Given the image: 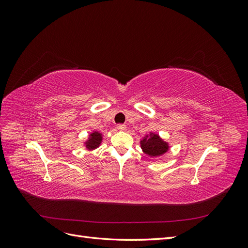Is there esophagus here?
Wrapping results in <instances>:
<instances>
[{
	"mask_svg": "<svg viewBox=\"0 0 248 248\" xmlns=\"http://www.w3.org/2000/svg\"><path fill=\"white\" fill-rule=\"evenodd\" d=\"M117 128L119 130H125L126 129V125L125 124H118L117 125Z\"/></svg>",
	"mask_w": 248,
	"mask_h": 248,
	"instance_id": "34e87169",
	"label": "esophagus"
}]
</instances>
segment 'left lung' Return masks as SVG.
I'll list each match as a JSON object with an SVG mask.
<instances>
[{"mask_svg":"<svg viewBox=\"0 0 248 248\" xmlns=\"http://www.w3.org/2000/svg\"><path fill=\"white\" fill-rule=\"evenodd\" d=\"M140 147L146 154L151 157H157L166 153L169 150L168 142L163 141L158 134L150 133V136H146L144 140H140Z\"/></svg>","mask_w":248,"mask_h":248,"instance_id":"obj_1","label":"left lung"}]
</instances>
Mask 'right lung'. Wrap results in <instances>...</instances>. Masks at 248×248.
<instances>
[{
    "label": "right lung",
    "mask_w": 248,
    "mask_h": 248,
    "mask_svg": "<svg viewBox=\"0 0 248 248\" xmlns=\"http://www.w3.org/2000/svg\"><path fill=\"white\" fill-rule=\"evenodd\" d=\"M101 140H102L101 133L97 132V131H93L91 134H90L89 140L86 141V147L88 150L96 149L101 144Z\"/></svg>",
    "instance_id": "add662e5"
}]
</instances>
